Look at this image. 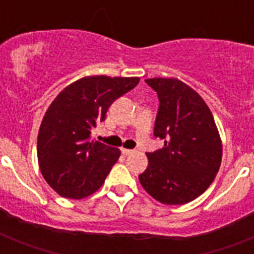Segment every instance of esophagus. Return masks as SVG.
I'll return each mask as SVG.
<instances>
[{
    "label": "esophagus",
    "instance_id": "1",
    "mask_svg": "<svg viewBox=\"0 0 254 254\" xmlns=\"http://www.w3.org/2000/svg\"><path fill=\"white\" fill-rule=\"evenodd\" d=\"M121 153H123L124 155H129V154H133V153H134V150H131V149H125V147H123V149H121Z\"/></svg>",
    "mask_w": 254,
    "mask_h": 254
}]
</instances>
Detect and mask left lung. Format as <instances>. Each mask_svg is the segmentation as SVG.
<instances>
[{
  "instance_id": "obj_1",
  "label": "left lung",
  "mask_w": 254,
  "mask_h": 254,
  "mask_svg": "<svg viewBox=\"0 0 254 254\" xmlns=\"http://www.w3.org/2000/svg\"><path fill=\"white\" fill-rule=\"evenodd\" d=\"M145 81L158 93L154 135L165 139V146L147 153L139 182L163 204H186L208 189L220 169V134L208 105L190 85L175 77Z\"/></svg>"
}]
</instances>
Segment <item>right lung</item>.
Returning <instances> with one entry per match:
<instances>
[{"instance_id":"1","label":"right lung","mask_w":254,"mask_h":254,"mask_svg":"<svg viewBox=\"0 0 254 254\" xmlns=\"http://www.w3.org/2000/svg\"><path fill=\"white\" fill-rule=\"evenodd\" d=\"M139 77H81L63 89L47 108L38 133L37 154L45 181L61 196L83 199L103 186L120 149L91 139L117 97Z\"/></svg>"}]
</instances>
